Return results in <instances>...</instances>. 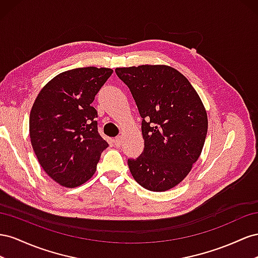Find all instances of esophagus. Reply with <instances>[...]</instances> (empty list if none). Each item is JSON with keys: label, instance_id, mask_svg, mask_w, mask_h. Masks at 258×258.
Returning a JSON list of instances; mask_svg holds the SVG:
<instances>
[{"label": "esophagus", "instance_id": "1", "mask_svg": "<svg viewBox=\"0 0 258 258\" xmlns=\"http://www.w3.org/2000/svg\"><path fill=\"white\" fill-rule=\"evenodd\" d=\"M113 143H114L115 147H117V148H119V147H121V144H122L121 137H115V138L113 139Z\"/></svg>", "mask_w": 258, "mask_h": 258}]
</instances>
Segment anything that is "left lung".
Here are the masks:
<instances>
[{
    "label": "left lung",
    "instance_id": "8db88e82",
    "mask_svg": "<svg viewBox=\"0 0 258 258\" xmlns=\"http://www.w3.org/2000/svg\"><path fill=\"white\" fill-rule=\"evenodd\" d=\"M142 116L143 153L127 163L134 179L150 191L177 186L202 152L208 114L198 93L179 71L165 64L116 68Z\"/></svg>",
    "mask_w": 258,
    "mask_h": 258
}]
</instances>
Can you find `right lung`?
I'll return each mask as SVG.
<instances>
[{"label": "right lung", "mask_w": 258, "mask_h": 258, "mask_svg": "<svg viewBox=\"0 0 258 258\" xmlns=\"http://www.w3.org/2000/svg\"><path fill=\"white\" fill-rule=\"evenodd\" d=\"M112 72L96 67L61 72L34 101L29 120L32 148L43 170L60 186L83 185L109 146L97 131L92 102Z\"/></svg>", "instance_id": "right-lung-1"}]
</instances>
